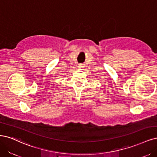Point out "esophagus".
I'll return each instance as SVG.
<instances>
[{
	"instance_id": "obj_1",
	"label": "esophagus",
	"mask_w": 157,
	"mask_h": 157,
	"mask_svg": "<svg viewBox=\"0 0 157 157\" xmlns=\"http://www.w3.org/2000/svg\"><path fill=\"white\" fill-rule=\"evenodd\" d=\"M78 67H79V68H84V64H82V63H80V64H78Z\"/></svg>"
}]
</instances>
